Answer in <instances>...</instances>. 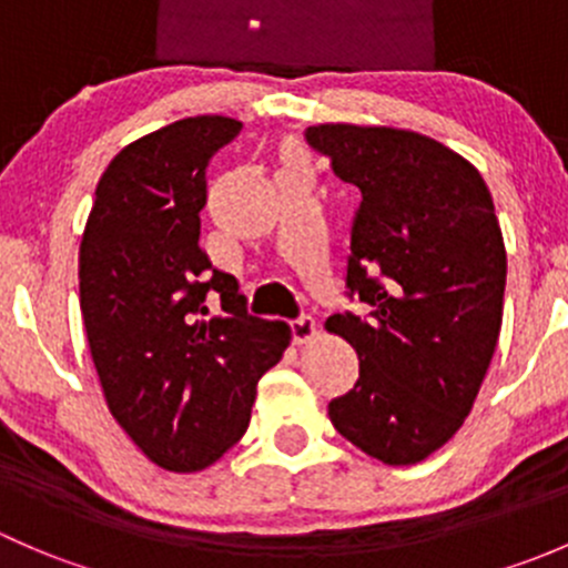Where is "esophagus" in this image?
Masks as SVG:
<instances>
[{
  "mask_svg": "<svg viewBox=\"0 0 568 568\" xmlns=\"http://www.w3.org/2000/svg\"><path fill=\"white\" fill-rule=\"evenodd\" d=\"M291 335H294V343L305 346V343H313L318 337V324L311 316H302L291 321Z\"/></svg>",
  "mask_w": 568,
  "mask_h": 568,
  "instance_id": "esophagus-1",
  "label": "esophagus"
}]
</instances>
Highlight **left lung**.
<instances>
[{
    "mask_svg": "<svg viewBox=\"0 0 568 568\" xmlns=\"http://www.w3.org/2000/svg\"><path fill=\"white\" fill-rule=\"evenodd\" d=\"M305 140L357 200L346 285L371 307L326 318L359 357L329 420L374 459L417 464L462 428L500 337L506 244L489 186L417 131L318 123Z\"/></svg>",
    "mask_w": 568,
    "mask_h": 568,
    "instance_id": "left-lung-1",
    "label": "left lung"
}]
</instances>
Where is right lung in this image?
Instances as JSON below:
<instances>
[{"mask_svg":"<svg viewBox=\"0 0 568 568\" xmlns=\"http://www.w3.org/2000/svg\"><path fill=\"white\" fill-rule=\"evenodd\" d=\"M239 131V120L197 114L125 145L79 247V305L109 412L170 473H197L244 437L257 379L291 343L285 321L247 316L239 280L197 244L205 168ZM209 293L222 317L207 316Z\"/></svg>","mask_w":568,"mask_h":568,"instance_id":"obj_1","label":"right lung"}]
</instances>
